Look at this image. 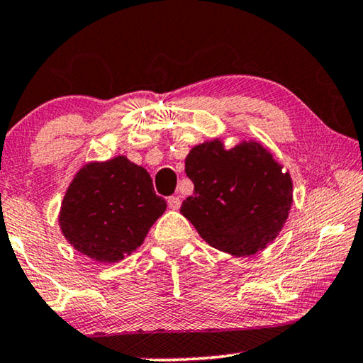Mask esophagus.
Segmentation results:
<instances>
[{
	"mask_svg": "<svg viewBox=\"0 0 363 363\" xmlns=\"http://www.w3.org/2000/svg\"><path fill=\"white\" fill-rule=\"evenodd\" d=\"M182 206V198L180 196H170L168 198V208L170 210H178Z\"/></svg>",
	"mask_w": 363,
	"mask_h": 363,
	"instance_id": "34e87169",
	"label": "esophagus"
}]
</instances>
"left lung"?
<instances>
[{"label": "left lung", "mask_w": 363, "mask_h": 363, "mask_svg": "<svg viewBox=\"0 0 363 363\" xmlns=\"http://www.w3.org/2000/svg\"><path fill=\"white\" fill-rule=\"evenodd\" d=\"M185 172L195 191L180 211L211 247L247 257L279 236L292 206V178L262 143L226 148L223 138L206 140L188 153Z\"/></svg>", "instance_id": "8db88e82"}]
</instances>
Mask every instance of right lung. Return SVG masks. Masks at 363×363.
I'll use <instances>...</instances> for the list:
<instances>
[{"instance_id":"obj_1","label":"right lung","mask_w":363,"mask_h":363,"mask_svg":"<svg viewBox=\"0 0 363 363\" xmlns=\"http://www.w3.org/2000/svg\"><path fill=\"white\" fill-rule=\"evenodd\" d=\"M167 210L145 168L118 155L89 162L64 193L57 221L69 245L94 261L112 264L145 241Z\"/></svg>"}]
</instances>
